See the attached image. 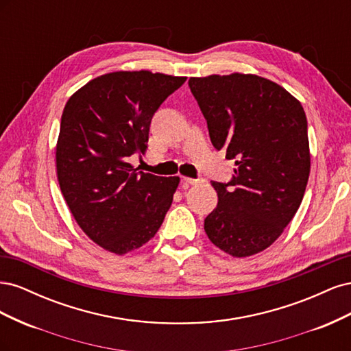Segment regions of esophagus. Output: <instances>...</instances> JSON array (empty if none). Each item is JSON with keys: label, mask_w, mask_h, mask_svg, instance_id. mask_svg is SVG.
<instances>
[{"label": "esophagus", "mask_w": 351, "mask_h": 351, "mask_svg": "<svg viewBox=\"0 0 351 351\" xmlns=\"http://www.w3.org/2000/svg\"><path fill=\"white\" fill-rule=\"evenodd\" d=\"M183 182H184L186 184H189V186H193V184L200 183L202 180H200V178H192V177H183Z\"/></svg>", "instance_id": "esophagus-1"}]
</instances>
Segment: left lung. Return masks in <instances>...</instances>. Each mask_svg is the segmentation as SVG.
Segmentation results:
<instances>
[{"label":"left lung","mask_w":351,"mask_h":351,"mask_svg":"<svg viewBox=\"0 0 351 351\" xmlns=\"http://www.w3.org/2000/svg\"><path fill=\"white\" fill-rule=\"evenodd\" d=\"M189 86L212 145L237 167L228 184L212 182L218 205L205 218V232L230 256H252L282 234L302 204L311 173L304 110L256 74L190 77Z\"/></svg>","instance_id":"1"}]
</instances>
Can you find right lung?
I'll return each mask as SVG.
<instances>
[{"label":"right lung","mask_w":351,"mask_h":351,"mask_svg":"<svg viewBox=\"0 0 351 351\" xmlns=\"http://www.w3.org/2000/svg\"><path fill=\"white\" fill-rule=\"evenodd\" d=\"M187 77L112 71L74 92L61 115L57 178L77 226L107 252L142 247L161 227L180 177L143 173L129 156L147 149L155 111Z\"/></svg>","instance_id":"right-lung-1"}]
</instances>
